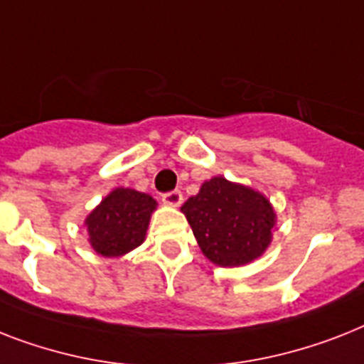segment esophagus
<instances>
[{
    "mask_svg": "<svg viewBox=\"0 0 364 364\" xmlns=\"http://www.w3.org/2000/svg\"><path fill=\"white\" fill-rule=\"evenodd\" d=\"M162 202H164V205H168V208H179L183 202V194L179 191L166 192V194H162Z\"/></svg>",
    "mask_w": 364,
    "mask_h": 364,
    "instance_id": "34e87169",
    "label": "esophagus"
}]
</instances>
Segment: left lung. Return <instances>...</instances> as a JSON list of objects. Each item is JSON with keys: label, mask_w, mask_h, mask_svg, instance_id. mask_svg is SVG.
Here are the masks:
<instances>
[{"label": "left lung", "mask_w": 364, "mask_h": 364, "mask_svg": "<svg viewBox=\"0 0 364 364\" xmlns=\"http://www.w3.org/2000/svg\"><path fill=\"white\" fill-rule=\"evenodd\" d=\"M203 256L220 267L252 264L273 241L277 213L259 191L217 176L183 203Z\"/></svg>", "instance_id": "left-lung-1"}]
</instances>
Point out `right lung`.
<instances>
[{
    "mask_svg": "<svg viewBox=\"0 0 364 364\" xmlns=\"http://www.w3.org/2000/svg\"><path fill=\"white\" fill-rule=\"evenodd\" d=\"M156 200L146 192L117 187L85 217L91 249L105 258H119L146 241Z\"/></svg>",
    "mask_w": 364,
    "mask_h": 364,
    "instance_id": "1",
    "label": "right lung"
}]
</instances>
